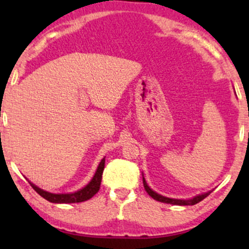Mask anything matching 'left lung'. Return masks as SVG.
<instances>
[{
    "label": "left lung",
    "instance_id": "1",
    "mask_svg": "<svg viewBox=\"0 0 249 249\" xmlns=\"http://www.w3.org/2000/svg\"><path fill=\"white\" fill-rule=\"evenodd\" d=\"M142 184H144L145 191H146L147 194L151 196V198L157 200V201L165 202V204H171V205H178V206H188V205L198 204V202L201 201V200H204L207 196H210L211 192H212V191H210V192H207V193L199 194V196H196L192 199H186V200L185 199H172V198H167V196H160V194L156 193L154 191L151 190V188L148 187V185L146 184V181H145L144 177H142Z\"/></svg>",
    "mask_w": 249,
    "mask_h": 249
}]
</instances>
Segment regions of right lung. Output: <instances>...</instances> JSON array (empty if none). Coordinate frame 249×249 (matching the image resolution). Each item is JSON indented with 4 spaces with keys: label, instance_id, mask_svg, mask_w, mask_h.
I'll list each match as a JSON object with an SVG mask.
<instances>
[{
    "label": "right lung",
    "instance_id": "1",
    "mask_svg": "<svg viewBox=\"0 0 249 249\" xmlns=\"http://www.w3.org/2000/svg\"><path fill=\"white\" fill-rule=\"evenodd\" d=\"M104 166H105V158H103L102 161L99 162L95 176H93V178L91 179V181L89 182L87 186L81 188V190L73 193H64V194L50 193V192H47V191L42 190V188L37 187L36 185L33 184V182L29 181V184L31 185V187H33L34 190L39 194V196H43V198L50 202H55V204H73V202L87 201V200L92 198V196L99 191Z\"/></svg>",
    "mask_w": 249,
    "mask_h": 249
}]
</instances>
